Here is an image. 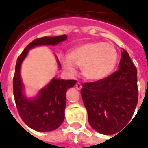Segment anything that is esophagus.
I'll return each instance as SVG.
<instances>
[{
	"instance_id": "esophagus-1",
	"label": "esophagus",
	"mask_w": 148,
	"mask_h": 148,
	"mask_svg": "<svg viewBox=\"0 0 148 148\" xmlns=\"http://www.w3.org/2000/svg\"><path fill=\"white\" fill-rule=\"evenodd\" d=\"M75 87H76V88H77L78 90H80L81 88H82V84H81L80 83H77V84H75Z\"/></svg>"
}]
</instances>
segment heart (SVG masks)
Here are the masks:
<instances>
[{
	"label": "heart",
	"mask_w": 148,
	"mask_h": 148,
	"mask_svg": "<svg viewBox=\"0 0 148 148\" xmlns=\"http://www.w3.org/2000/svg\"><path fill=\"white\" fill-rule=\"evenodd\" d=\"M118 60V53L112 45L103 42H87L74 47L62 60L64 67L74 74L77 66L82 68L84 76L91 81L106 79Z\"/></svg>",
	"instance_id": "heart-1"
}]
</instances>
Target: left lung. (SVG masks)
<instances>
[{
  "mask_svg": "<svg viewBox=\"0 0 148 148\" xmlns=\"http://www.w3.org/2000/svg\"><path fill=\"white\" fill-rule=\"evenodd\" d=\"M119 70L106 79L83 84L81 96L90 126L104 135L124 127L138 104V71L125 49L121 52Z\"/></svg>",
  "mask_w": 148,
  "mask_h": 148,
  "instance_id": "1",
  "label": "left lung"
}]
</instances>
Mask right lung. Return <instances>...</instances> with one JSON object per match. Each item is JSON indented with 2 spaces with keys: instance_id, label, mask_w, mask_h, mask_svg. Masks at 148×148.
<instances>
[{
  "instance_id": "1",
  "label": "right lung",
  "mask_w": 148,
  "mask_h": 148,
  "mask_svg": "<svg viewBox=\"0 0 148 148\" xmlns=\"http://www.w3.org/2000/svg\"><path fill=\"white\" fill-rule=\"evenodd\" d=\"M67 36L42 37L29 43L18 57L13 79V91L16 108L24 123L30 128L39 132H50L61 125L64 119L66 106L65 94L76 80H64L54 78L45 88L39 91L36 97L27 98L24 93V84L21 77V66L28 55L29 49L41 45H56L64 41ZM58 65L61 68L57 59Z\"/></svg>"
}]
</instances>
